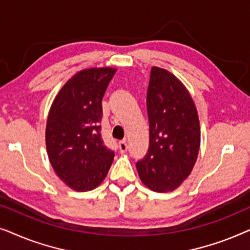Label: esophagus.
I'll return each instance as SVG.
<instances>
[{
  "instance_id": "obj_1",
  "label": "esophagus",
  "mask_w": 250,
  "mask_h": 250,
  "mask_svg": "<svg viewBox=\"0 0 250 250\" xmlns=\"http://www.w3.org/2000/svg\"><path fill=\"white\" fill-rule=\"evenodd\" d=\"M119 151H121L122 153H125L126 151H127V149H128V146H127V143H126V141H121L119 142Z\"/></svg>"
}]
</instances>
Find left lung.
Wrapping results in <instances>:
<instances>
[{
  "mask_svg": "<svg viewBox=\"0 0 250 250\" xmlns=\"http://www.w3.org/2000/svg\"><path fill=\"white\" fill-rule=\"evenodd\" d=\"M149 149L136 163L145 186L156 192L179 188L190 175L200 146L199 117L192 98L169 71L152 67L146 92Z\"/></svg>",
  "mask_w": 250,
  "mask_h": 250,
  "instance_id": "obj_1",
  "label": "left lung"
}]
</instances>
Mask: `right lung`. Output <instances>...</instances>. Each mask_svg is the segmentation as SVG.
<instances>
[{"instance_id": "right-lung-1", "label": "right lung", "mask_w": 250, "mask_h": 250, "mask_svg": "<svg viewBox=\"0 0 250 250\" xmlns=\"http://www.w3.org/2000/svg\"><path fill=\"white\" fill-rule=\"evenodd\" d=\"M115 68H91L63 85L46 122V151L54 172L76 191L97 188L110 168L115 152L101 138L102 98Z\"/></svg>"}]
</instances>
